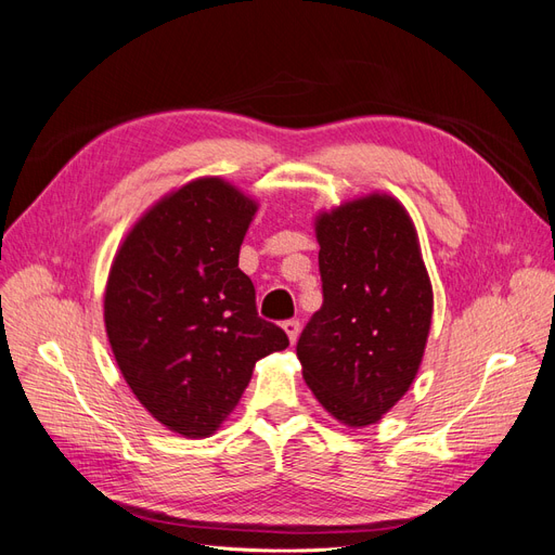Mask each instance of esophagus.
Masks as SVG:
<instances>
[{
    "label": "esophagus",
    "instance_id": "34e87169",
    "mask_svg": "<svg viewBox=\"0 0 555 555\" xmlns=\"http://www.w3.org/2000/svg\"><path fill=\"white\" fill-rule=\"evenodd\" d=\"M283 330H285V334H288L291 344L295 346L297 336H299V323H297V320H285V323H283Z\"/></svg>",
    "mask_w": 555,
    "mask_h": 555
}]
</instances>
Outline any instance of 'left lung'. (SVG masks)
I'll return each mask as SVG.
<instances>
[{
    "label": "left lung",
    "instance_id": "8db88e82",
    "mask_svg": "<svg viewBox=\"0 0 555 555\" xmlns=\"http://www.w3.org/2000/svg\"><path fill=\"white\" fill-rule=\"evenodd\" d=\"M323 307L297 357L318 403L350 428L378 424L413 385L434 315V288L408 209L373 191L318 211Z\"/></svg>",
    "mask_w": 555,
    "mask_h": 555
}]
</instances>
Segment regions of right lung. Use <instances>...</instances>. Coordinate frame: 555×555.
<instances>
[{"label":"right lung","mask_w":555,"mask_h":555,"mask_svg":"<svg viewBox=\"0 0 555 555\" xmlns=\"http://www.w3.org/2000/svg\"><path fill=\"white\" fill-rule=\"evenodd\" d=\"M256 211L223 177H198L142 214L111 264L103 323L115 362L142 408L182 438L217 434L256 362L288 348L240 270Z\"/></svg>","instance_id":"add662e5"}]
</instances>
